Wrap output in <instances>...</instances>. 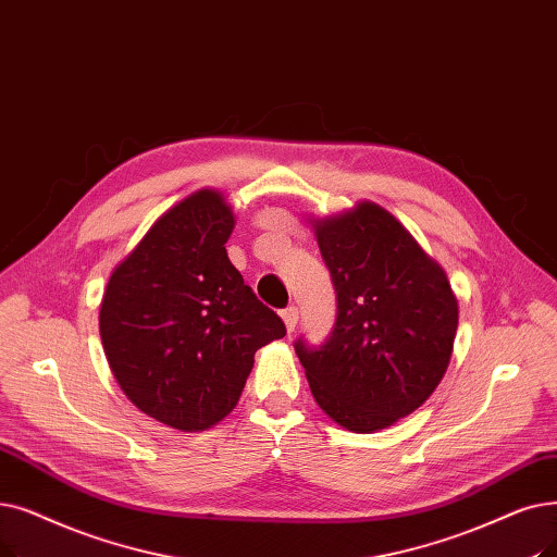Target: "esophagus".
<instances>
[{
  "instance_id": "34e87169",
  "label": "esophagus",
  "mask_w": 557,
  "mask_h": 557,
  "mask_svg": "<svg viewBox=\"0 0 557 557\" xmlns=\"http://www.w3.org/2000/svg\"><path fill=\"white\" fill-rule=\"evenodd\" d=\"M282 321L286 325V332L292 334L296 330V325H298V307H286L282 311Z\"/></svg>"
}]
</instances>
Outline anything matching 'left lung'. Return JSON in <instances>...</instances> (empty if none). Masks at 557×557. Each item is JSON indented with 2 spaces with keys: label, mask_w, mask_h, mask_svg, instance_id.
I'll use <instances>...</instances> for the list:
<instances>
[{
  "label": "left lung",
  "mask_w": 557,
  "mask_h": 557,
  "mask_svg": "<svg viewBox=\"0 0 557 557\" xmlns=\"http://www.w3.org/2000/svg\"><path fill=\"white\" fill-rule=\"evenodd\" d=\"M336 292L327 342L296 352L323 412L350 432L412 414L453 355L457 298L446 271L375 202L313 221Z\"/></svg>",
  "instance_id": "obj_1"
}]
</instances>
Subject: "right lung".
Returning <instances> with one entry per match:
<instances>
[{"label": "right lung", "instance_id": "obj_1", "mask_svg": "<svg viewBox=\"0 0 557 557\" xmlns=\"http://www.w3.org/2000/svg\"><path fill=\"white\" fill-rule=\"evenodd\" d=\"M234 223L221 190L190 193L115 265L102 296L100 336L120 389L182 432L223 421L255 352L286 334L227 257Z\"/></svg>", "mask_w": 557, "mask_h": 557}]
</instances>
